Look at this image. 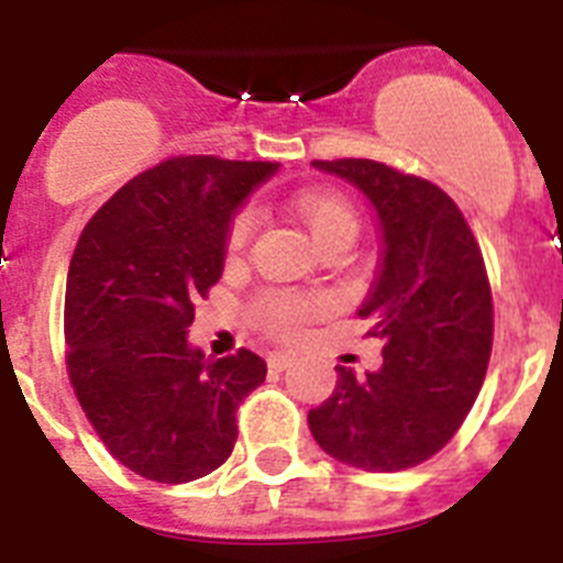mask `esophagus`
Returning a JSON list of instances; mask_svg holds the SVG:
<instances>
[{
    "label": "esophagus",
    "instance_id": "obj_1",
    "mask_svg": "<svg viewBox=\"0 0 563 563\" xmlns=\"http://www.w3.org/2000/svg\"><path fill=\"white\" fill-rule=\"evenodd\" d=\"M292 361H296L292 352H271V355H267V366L276 372H285L287 366H292Z\"/></svg>",
    "mask_w": 563,
    "mask_h": 563
}]
</instances>
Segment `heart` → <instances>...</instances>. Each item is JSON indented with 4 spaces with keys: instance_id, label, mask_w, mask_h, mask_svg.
<instances>
[{
    "instance_id": "obj_1",
    "label": "heart",
    "mask_w": 563,
    "mask_h": 563,
    "mask_svg": "<svg viewBox=\"0 0 563 563\" xmlns=\"http://www.w3.org/2000/svg\"><path fill=\"white\" fill-rule=\"evenodd\" d=\"M298 213L305 225L310 228L312 239L318 247H327L338 239L357 236V217L350 208V202H343L335 194H305L298 200ZM256 228V208H242L228 225V253L236 256L247 247ZM321 310V298L312 296H292V292H265L256 301V316L262 324H267L276 332H296L305 324V318Z\"/></svg>"
}]
</instances>
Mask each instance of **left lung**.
I'll use <instances>...</instances> for the list:
<instances>
[{
  "label": "left lung",
  "mask_w": 563,
  "mask_h": 563,
  "mask_svg": "<svg viewBox=\"0 0 563 563\" xmlns=\"http://www.w3.org/2000/svg\"><path fill=\"white\" fill-rule=\"evenodd\" d=\"M363 194L380 251L357 316L386 341L383 366L357 377L335 366V391L307 422L338 462L406 471L456 434L482 389L494 301L479 245L449 194L375 161H312Z\"/></svg>",
  "instance_id": "left-lung-1"
}]
</instances>
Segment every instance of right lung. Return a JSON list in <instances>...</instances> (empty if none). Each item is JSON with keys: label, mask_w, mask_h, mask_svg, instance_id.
<instances>
[{"label": "right lung", "mask_w": 563, "mask_h": 563, "mask_svg": "<svg viewBox=\"0 0 563 563\" xmlns=\"http://www.w3.org/2000/svg\"><path fill=\"white\" fill-rule=\"evenodd\" d=\"M278 163L174 157L87 222L67 273V372L109 454L183 485L231 456L236 409L267 363L188 343L194 301L225 271L228 225Z\"/></svg>", "instance_id": "right-lung-1"}]
</instances>
